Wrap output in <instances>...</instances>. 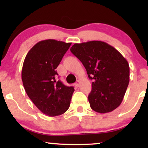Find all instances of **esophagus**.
<instances>
[{"label": "esophagus", "mask_w": 148, "mask_h": 148, "mask_svg": "<svg viewBox=\"0 0 148 148\" xmlns=\"http://www.w3.org/2000/svg\"><path fill=\"white\" fill-rule=\"evenodd\" d=\"M79 84H80V82L79 81H77V82L75 83V86L76 87H79Z\"/></svg>", "instance_id": "34e87169"}]
</instances>
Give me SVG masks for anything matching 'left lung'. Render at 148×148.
Returning a JSON list of instances; mask_svg holds the SVG:
<instances>
[{
	"label": "left lung",
	"mask_w": 148,
	"mask_h": 148,
	"mask_svg": "<svg viewBox=\"0 0 148 148\" xmlns=\"http://www.w3.org/2000/svg\"><path fill=\"white\" fill-rule=\"evenodd\" d=\"M70 50L93 80L88 96L92 110L107 113L120 106L129 82V66L122 54L102 41L75 44Z\"/></svg>",
	"instance_id": "left-lung-1"
}]
</instances>
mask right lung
Here are the masks:
<instances>
[{
    "mask_svg": "<svg viewBox=\"0 0 148 148\" xmlns=\"http://www.w3.org/2000/svg\"><path fill=\"white\" fill-rule=\"evenodd\" d=\"M71 45L55 40H42L31 48L24 60L21 79L25 92L35 106L49 116L68 110L75 91L73 87L56 79L55 69Z\"/></svg>",
    "mask_w": 148,
    "mask_h": 148,
    "instance_id": "right-lung-1",
    "label": "right lung"
}]
</instances>
